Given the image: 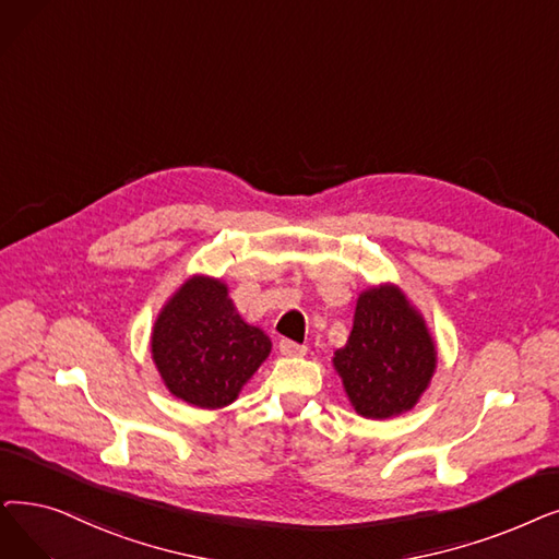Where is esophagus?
<instances>
[{
	"instance_id": "esophagus-1",
	"label": "esophagus",
	"mask_w": 559,
	"mask_h": 559,
	"mask_svg": "<svg viewBox=\"0 0 559 559\" xmlns=\"http://www.w3.org/2000/svg\"><path fill=\"white\" fill-rule=\"evenodd\" d=\"M281 354L283 356H304L308 352L306 345H299V343H293V340H281Z\"/></svg>"
}]
</instances>
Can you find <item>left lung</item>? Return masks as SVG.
<instances>
[{
    "instance_id": "left-lung-1",
    "label": "left lung",
    "mask_w": 559,
    "mask_h": 559,
    "mask_svg": "<svg viewBox=\"0 0 559 559\" xmlns=\"http://www.w3.org/2000/svg\"><path fill=\"white\" fill-rule=\"evenodd\" d=\"M349 404L362 418L388 420L414 408L439 362L423 312L395 283L362 289L347 343L333 352Z\"/></svg>"
}]
</instances>
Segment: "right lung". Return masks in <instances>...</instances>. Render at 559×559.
Instances as JSON below:
<instances>
[{"label": "right lung", "instance_id": "add662e5", "mask_svg": "<svg viewBox=\"0 0 559 559\" xmlns=\"http://www.w3.org/2000/svg\"><path fill=\"white\" fill-rule=\"evenodd\" d=\"M270 352V335L241 318L228 285L207 274L189 276L151 331V356L166 391L210 411L233 404Z\"/></svg>", "mask_w": 559, "mask_h": 559}]
</instances>
